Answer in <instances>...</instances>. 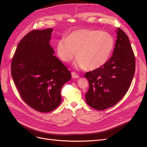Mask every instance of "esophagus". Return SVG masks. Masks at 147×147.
<instances>
[{"label": "esophagus", "instance_id": "esophagus-1", "mask_svg": "<svg viewBox=\"0 0 147 147\" xmlns=\"http://www.w3.org/2000/svg\"><path fill=\"white\" fill-rule=\"evenodd\" d=\"M71 76L73 79H78L79 78V75L78 73H76V72H74V71L71 72Z\"/></svg>", "mask_w": 147, "mask_h": 147}]
</instances>
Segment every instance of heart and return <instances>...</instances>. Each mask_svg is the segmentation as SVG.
<instances>
[{"label": "heart", "instance_id": "1", "mask_svg": "<svg viewBox=\"0 0 147 147\" xmlns=\"http://www.w3.org/2000/svg\"><path fill=\"white\" fill-rule=\"evenodd\" d=\"M114 45L113 37L99 30L80 29L73 32L67 38H62L57 46L60 59L65 63L71 61L76 68L86 67L90 70L99 68L109 59Z\"/></svg>", "mask_w": 147, "mask_h": 147}]
</instances>
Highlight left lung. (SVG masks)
<instances>
[{
	"instance_id": "8db88e82",
	"label": "left lung",
	"mask_w": 147,
	"mask_h": 147,
	"mask_svg": "<svg viewBox=\"0 0 147 147\" xmlns=\"http://www.w3.org/2000/svg\"><path fill=\"white\" fill-rule=\"evenodd\" d=\"M113 55L99 68L84 74L89 88L87 104L98 110L116 104L128 91L135 71V57L128 36L118 28Z\"/></svg>"
}]
</instances>
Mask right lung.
<instances>
[{
	"label": "right lung",
	"instance_id": "obj_1",
	"mask_svg": "<svg viewBox=\"0 0 147 147\" xmlns=\"http://www.w3.org/2000/svg\"><path fill=\"white\" fill-rule=\"evenodd\" d=\"M52 28L34 30L19 42L11 62V74L21 98L41 113L55 110L61 89L71 78L65 65L54 56L49 45Z\"/></svg>",
	"mask_w": 147,
	"mask_h": 147
}]
</instances>
